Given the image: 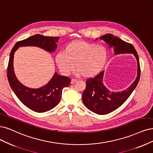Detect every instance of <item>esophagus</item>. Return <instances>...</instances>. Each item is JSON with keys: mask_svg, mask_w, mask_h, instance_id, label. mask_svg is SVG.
<instances>
[{"mask_svg": "<svg viewBox=\"0 0 153 153\" xmlns=\"http://www.w3.org/2000/svg\"><path fill=\"white\" fill-rule=\"evenodd\" d=\"M76 81H77L76 79L72 78V79H71V84H74Z\"/></svg>", "mask_w": 153, "mask_h": 153, "instance_id": "1", "label": "esophagus"}]
</instances>
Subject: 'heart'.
I'll return each mask as SVG.
<instances>
[{"label": "heart", "instance_id": "obj_1", "mask_svg": "<svg viewBox=\"0 0 153 153\" xmlns=\"http://www.w3.org/2000/svg\"><path fill=\"white\" fill-rule=\"evenodd\" d=\"M107 58L108 52L104 47L77 40L68 44L64 51L57 53L55 59L62 74L69 75L75 65L76 74L91 77L102 69Z\"/></svg>", "mask_w": 153, "mask_h": 153}]
</instances>
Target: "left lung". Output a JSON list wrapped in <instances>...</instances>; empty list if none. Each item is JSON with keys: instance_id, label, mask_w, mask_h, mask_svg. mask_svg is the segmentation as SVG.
I'll list each match as a JSON object with an SVG mask.
<instances>
[{"instance_id": "1", "label": "left lung", "mask_w": 153, "mask_h": 153, "mask_svg": "<svg viewBox=\"0 0 153 153\" xmlns=\"http://www.w3.org/2000/svg\"><path fill=\"white\" fill-rule=\"evenodd\" d=\"M104 40L114 55L132 54L137 63V76L135 81L126 90L121 92L110 91L103 82L104 71L86 82V87L82 94L84 105L91 111L98 114H106L118 109L127 100L137 85L140 79V69L137 52L131 44L126 42L113 34L107 33L99 38ZM99 39H96L97 40Z\"/></svg>"}]
</instances>
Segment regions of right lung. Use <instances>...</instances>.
Wrapping results in <instances>:
<instances>
[{
    "mask_svg": "<svg viewBox=\"0 0 153 153\" xmlns=\"http://www.w3.org/2000/svg\"><path fill=\"white\" fill-rule=\"evenodd\" d=\"M59 37L45 36L36 34L16 44L10 52L7 67V78L10 88L25 106L33 111L44 113L54 108L60 101L62 91L70 85L71 79L55 72L53 76L44 86L31 88L25 86L16 76L13 59L15 52L19 47H38L52 53L55 51Z\"/></svg>",
    "mask_w": 153,
    "mask_h": 153,
    "instance_id": "obj_1",
    "label": "right lung"
}]
</instances>
